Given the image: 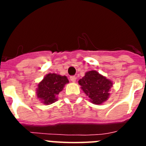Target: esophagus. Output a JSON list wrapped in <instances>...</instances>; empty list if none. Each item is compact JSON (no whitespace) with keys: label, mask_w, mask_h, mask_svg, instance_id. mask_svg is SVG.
Wrapping results in <instances>:
<instances>
[{"label":"esophagus","mask_w":146,"mask_h":146,"mask_svg":"<svg viewBox=\"0 0 146 146\" xmlns=\"http://www.w3.org/2000/svg\"><path fill=\"white\" fill-rule=\"evenodd\" d=\"M76 79H77V78H76L75 76H71L70 77V80L72 81V82H74L76 81Z\"/></svg>","instance_id":"esophagus-1"}]
</instances>
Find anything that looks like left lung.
<instances>
[{"mask_svg":"<svg viewBox=\"0 0 146 146\" xmlns=\"http://www.w3.org/2000/svg\"><path fill=\"white\" fill-rule=\"evenodd\" d=\"M82 91L90 98L94 104H100L105 102L110 96L109 91L113 83L106 77L96 71H89L79 80Z\"/></svg>","mask_w":146,"mask_h":146,"instance_id":"obj_1","label":"left lung"}]
</instances>
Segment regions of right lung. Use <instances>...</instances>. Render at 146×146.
I'll use <instances>...</instances> for the list:
<instances>
[{"label": "right lung", "instance_id": "1", "mask_svg": "<svg viewBox=\"0 0 146 146\" xmlns=\"http://www.w3.org/2000/svg\"><path fill=\"white\" fill-rule=\"evenodd\" d=\"M69 80L66 76L48 74L40 82L37 88V96L43 104H50L57 100L56 96L63 90Z\"/></svg>", "mask_w": 146, "mask_h": 146}]
</instances>
